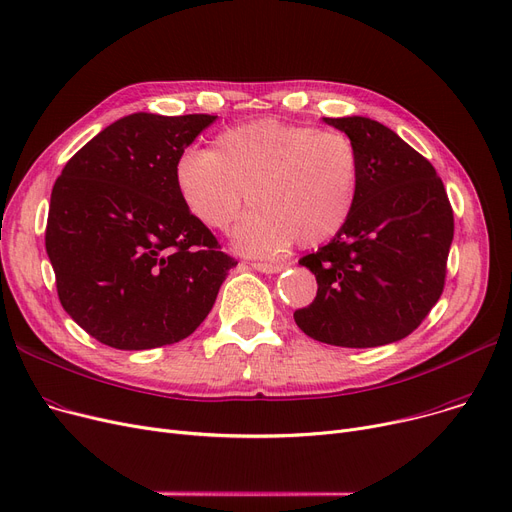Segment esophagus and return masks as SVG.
Here are the masks:
<instances>
[{"mask_svg":"<svg viewBox=\"0 0 512 512\" xmlns=\"http://www.w3.org/2000/svg\"><path fill=\"white\" fill-rule=\"evenodd\" d=\"M251 267L261 274H278L284 270V265L280 263H251Z\"/></svg>","mask_w":512,"mask_h":512,"instance_id":"1","label":"esophagus"}]
</instances>
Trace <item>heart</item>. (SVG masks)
<instances>
[{
	"label": "heart",
	"instance_id": "1",
	"mask_svg": "<svg viewBox=\"0 0 512 512\" xmlns=\"http://www.w3.org/2000/svg\"><path fill=\"white\" fill-rule=\"evenodd\" d=\"M361 182L355 143L338 130L274 118L226 128L207 151H184L174 166L180 201L209 230H228L245 203L253 207L234 230L240 253L270 257L317 247L353 215Z\"/></svg>",
	"mask_w": 512,
	"mask_h": 512
}]
</instances>
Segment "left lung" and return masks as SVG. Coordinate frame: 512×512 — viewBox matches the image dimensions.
I'll return each instance as SVG.
<instances>
[{"label":"left lung","instance_id":"left-lung-1","mask_svg":"<svg viewBox=\"0 0 512 512\" xmlns=\"http://www.w3.org/2000/svg\"><path fill=\"white\" fill-rule=\"evenodd\" d=\"M359 151V195L346 226L299 263L317 297L294 311L313 340L371 348L407 338L438 303L454 215L434 166L394 130L363 116L324 118Z\"/></svg>","mask_w":512,"mask_h":512}]
</instances>
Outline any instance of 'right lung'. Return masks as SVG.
I'll return each mask as SVG.
<instances>
[{"label": "right lung", "mask_w": 512, "mask_h": 512, "mask_svg": "<svg viewBox=\"0 0 512 512\" xmlns=\"http://www.w3.org/2000/svg\"><path fill=\"white\" fill-rule=\"evenodd\" d=\"M215 118L124 116L53 184L45 249L62 307L95 340L120 351L184 340L236 267L174 184L176 159Z\"/></svg>", "instance_id": "right-lung-1"}]
</instances>
